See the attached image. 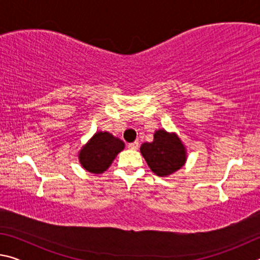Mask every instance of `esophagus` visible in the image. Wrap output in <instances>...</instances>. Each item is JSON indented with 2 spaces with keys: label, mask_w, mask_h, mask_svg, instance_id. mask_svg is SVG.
I'll list each match as a JSON object with an SVG mask.
<instances>
[{
  "label": "esophagus",
  "mask_w": 260,
  "mask_h": 260,
  "mask_svg": "<svg viewBox=\"0 0 260 260\" xmlns=\"http://www.w3.org/2000/svg\"><path fill=\"white\" fill-rule=\"evenodd\" d=\"M139 146H140V143H139V141H135V142H132V143H128V149H132V150H136V149L139 148Z\"/></svg>",
  "instance_id": "1"
}]
</instances>
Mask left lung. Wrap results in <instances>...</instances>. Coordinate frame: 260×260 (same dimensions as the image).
I'll use <instances>...</instances> for the list:
<instances>
[{
    "label": "left lung",
    "mask_w": 260,
    "mask_h": 260,
    "mask_svg": "<svg viewBox=\"0 0 260 260\" xmlns=\"http://www.w3.org/2000/svg\"><path fill=\"white\" fill-rule=\"evenodd\" d=\"M140 151L148 166L158 177H169L187 161V149L175 133L157 129L152 142L141 144Z\"/></svg>",
    "instance_id": "obj_1"
}]
</instances>
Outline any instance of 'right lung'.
Masks as SVG:
<instances>
[{
	"mask_svg": "<svg viewBox=\"0 0 260 260\" xmlns=\"http://www.w3.org/2000/svg\"><path fill=\"white\" fill-rule=\"evenodd\" d=\"M124 148V141L109 132H96L79 151V161L88 172L101 174L111 166L114 158Z\"/></svg>",
	"mask_w": 260,
	"mask_h": 260,
	"instance_id": "1",
	"label": "right lung"
}]
</instances>
